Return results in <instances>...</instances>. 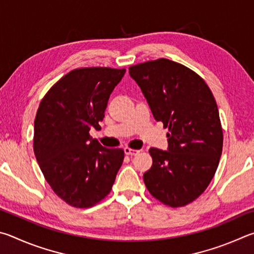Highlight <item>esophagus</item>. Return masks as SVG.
<instances>
[{"label": "esophagus", "mask_w": 254, "mask_h": 254, "mask_svg": "<svg viewBox=\"0 0 254 254\" xmlns=\"http://www.w3.org/2000/svg\"><path fill=\"white\" fill-rule=\"evenodd\" d=\"M124 152L126 155H130V156H135V155L139 154L140 150L138 149H131V148H128V147H125L124 148Z\"/></svg>", "instance_id": "34e87169"}]
</instances>
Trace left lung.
Wrapping results in <instances>:
<instances>
[{"instance_id":"8db88e82","label":"left lung","mask_w":254,"mask_h":254,"mask_svg":"<svg viewBox=\"0 0 254 254\" xmlns=\"http://www.w3.org/2000/svg\"><path fill=\"white\" fill-rule=\"evenodd\" d=\"M155 120L168 127L167 150L152 147L144 182L155 198L172 207L193 202L210 184L223 147L219 109L205 81L168 59L129 68Z\"/></svg>"}]
</instances>
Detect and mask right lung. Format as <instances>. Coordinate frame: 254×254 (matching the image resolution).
Returning <instances> with one entry per match:
<instances>
[{
    "mask_svg": "<svg viewBox=\"0 0 254 254\" xmlns=\"http://www.w3.org/2000/svg\"><path fill=\"white\" fill-rule=\"evenodd\" d=\"M126 69L81 68L64 75L40 102L33 149L58 196L74 207H90L110 193L124 150L106 148L89 135Z\"/></svg>",
    "mask_w": 254,
    "mask_h": 254,
    "instance_id": "add662e5",
    "label": "right lung"
}]
</instances>
